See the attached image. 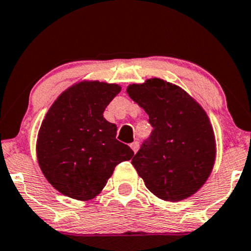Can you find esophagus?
<instances>
[{
	"label": "esophagus",
	"instance_id": "1",
	"mask_svg": "<svg viewBox=\"0 0 251 251\" xmlns=\"http://www.w3.org/2000/svg\"><path fill=\"white\" fill-rule=\"evenodd\" d=\"M131 149L133 150L134 153L138 152V150H139V143H138V141H134V143L131 144Z\"/></svg>",
	"mask_w": 251,
	"mask_h": 251
}]
</instances>
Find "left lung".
Here are the masks:
<instances>
[{
    "label": "left lung",
    "instance_id": "left-lung-1",
    "mask_svg": "<svg viewBox=\"0 0 251 251\" xmlns=\"http://www.w3.org/2000/svg\"><path fill=\"white\" fill-rule=\"evenodd\" d=\"M149 114L153 131L132 159L159 199L180 201L199 191L215 161V138L206 112L182 89L160 78L127 87Z\"/></svg>",
    "mask_w": 251,
    "mask_h": 251
}]
</instances>
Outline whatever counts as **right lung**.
<instances>
[{
	"mask_svg": "<svg viewBox=\"0 0 251 251\" xmlns=\"http://www.w3.org/2000/svg\"><path fill=\"white\" fill-rule=\"evenodd\" d=\"M119 92L117 84L81 81L63 92L48 111L38 132L37 159L44 176L63 195L93 199L114 167L134 155L116 139L117 126L102 117Z\"/></svg>",
	"mask_w": 251,
	"mask_h": 251,
	"instance_id": "obj_1",
	"label": "right lung"
}]
</instances>
